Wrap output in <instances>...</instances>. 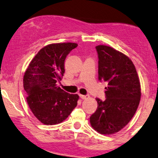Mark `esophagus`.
<instances>
[{
    "label": "esophagus",
    "instance_id": "esophagus-1",
    "mask_svg": "<svg viewBox=\"0 0 158 158\" xmlns=\"http://www.w3.org/2000/svg\"><path fill=\"white\" fill-rule=\"evenodd\" d=\"M79 96L81 99H88L89 98V96H84V95H81V94L79 95Z\"/></svg>",
    "mask_w": 158,
    "mask_h": 158
}]
</instances>
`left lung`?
I'll list each match as a JSON object with an SVG mask.
<instances>
[{
  "instance_id": "1",
  "label": "left lung",
  "mask_w": 158,
  "mask_h": 158,
  "mask_svg": "<svg viewBox=\"0 0 158 158\" xmlns=\"http://www.w3.org/2000/svg\"><path fill=\"white\" fill-rule=\"evenodd\" d=\"M98 55V79L107 83L106 99L98 102L90 117L94 130L104 135L117 133L129 123L139 105L141 84L134 64L122 52L110 46H96Z\"/></svg>"
}]
</instances>
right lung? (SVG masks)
<instances>
[{
    "label": "right lung",
    "mask_w": 158,
    "mask_h": 158,
    "mask_svg": "<svg viewBox=\"0 0 158 158\" xmlns=\"http://www.w3.org/2000/svg\"><path fill=\"white\" fill-rule=\"evenodd\" d=\"M78 44L47 45L30 62L23 79L27 101L34 116L41 123L53 125L65 120L77 106L79 96L57 86L64 73V62Z\"/></svg>",
    "instance_id": "add662e5"
}]
</instances>
